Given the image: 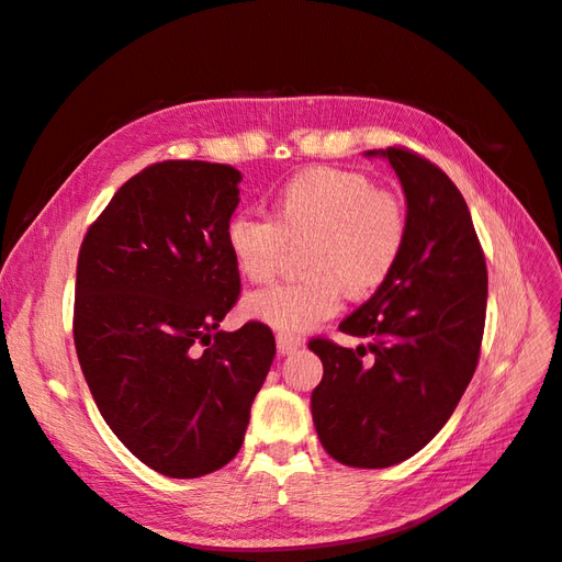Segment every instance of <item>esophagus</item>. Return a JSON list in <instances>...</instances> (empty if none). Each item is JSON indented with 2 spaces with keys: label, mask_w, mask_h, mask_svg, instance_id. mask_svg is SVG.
<instances>
[{
  "label": "esophagus",
  "mask_w": 562,
  "mask_h": 562,
  "mask_svg": "<svg viewBox=\"0 0 562 562\" xmlns=\"http://www.w3.org/2000/svg\"><path fill=\"white\" fill-rule=\"evenodd\" d=\"M277 347H279V353H293L302 347V339L300 337H293V335H279L277 337Z\"/></svg>",
  "instance_id": "esophagus-1"
}]
</instances>
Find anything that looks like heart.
<instances>
[{
  "mask_svg": "<svg viewBox=\"0 0 562 562\" xmlns=\"http://www.w3.org/2000/svg\"><path fill=\"white\" fill-rule=\"evenodd\" d=\"M302 277L252 293L244 312L281 335H302L328 321L339 300H366L394 274L407 244L403 201L363 173L316 166L288 180L269 217L236 213L225 246L236 271L265 283L300 246Z\"/></svg>",
  "mask_w": 562,
  "mask_h": 562,
  "instance_id": "1",
  "label": "heart"
}]
</instances>
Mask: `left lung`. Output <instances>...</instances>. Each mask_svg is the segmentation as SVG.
Returning <instances> with one entry per match:
<instances>
[{"mask_svg":"<svg viewBox=\"0 0 562 562\" xmlns=\"http://www.w3.org/2000/svg\"><path fill=\"white\" fill-rule=\"evenodd\" d=\"M368 155L401 178L407 244L389 281L339 323L368 347L310 339L323 363L312 415L339 464L384 469L427 446L464 396L481 359L487 267L467 201L436 164L401 145Z\"/></svg>","mask_w":562,"mask_h":562,"instance_id":"left-lung-1","label":"left lung"}]
</instances>
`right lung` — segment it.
<instances>
[{
    "instance_id": "add662e5",
    "label": "right lung",
    "mask_w": 562,
    "mask_h": 562,
    "mask_svg": "<svg viewBox=\"0 0 562 562\" xmlns=\"http://www.w3.org/2000/svg\"><path fill=\"white\" fill-rule=\"evenodd\" d=\"M239 182L227 164H151L119 187L79 248L81 372L114 436L171 479L234 459L277 353L260 321L220 330L241 295L225 246Z\"/></svg>"
}]
</instances>
